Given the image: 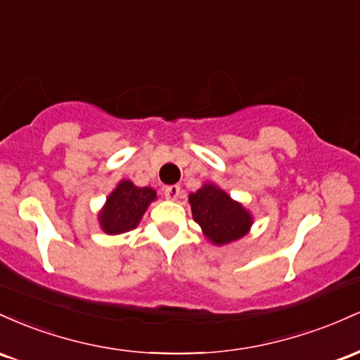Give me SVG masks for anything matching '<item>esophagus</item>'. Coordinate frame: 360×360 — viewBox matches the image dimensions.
<instances>
[{
  "mask_svg": "<svg viewBox=\"0 0 360 360\" xmlns=\"http://www.w3.org/2000/svg\"><path fill=\"white\" fill-rule=\"evenodd\" d=\"M165 195L169 200H176L180 195V187L179 185H168V187H165Z\"/></svg>",
  "mask_w": 360,
  "mask_h": 360,
  "instance_id": "1",
  "label": "esophagus"
}]
</instances>
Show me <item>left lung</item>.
Wrapping results in <instances>:
<instances>
[{"instance_id": "8db88e82", "label": "left lung", "mask_w": 360, "mask_h": 360, "mask_svg": "<svg viewBox=\"0 0 360 360\" xmlns=\"http://www.w3.org/2000/svg\"><path fill=\"white\" fill-rule=\"evenodd\" d=\"M188 204L205 240L216 246L241 240L253 226V214L216 184L205 181L199 191L188 195Z\"/></svg>"}]
</instances>
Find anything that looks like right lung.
Instances as JSON below:
<instances>
[{
	"label": "right lung",
	"mask_w": 360,
	"mask_h": 360,
	"mask_svg": "<svg viewBox=\"0 0 360 360\" xmlns=\"http://www.w3.org/2000/svg\"><path fill=\"white\" fill-rule=\"evenodd\" d=\"M158 199L151 187H137L131 180H120L108 193L98 212L100 229L107 234H122L137 228L149 204Z\"/></svg>",
	"instance_id": "right-lung-1"
}]
</instances>
